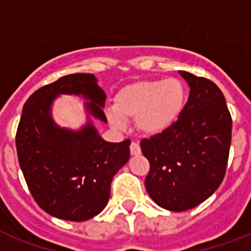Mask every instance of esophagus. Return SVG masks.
<instances>
[{"mask_svg":"<svg viewBox=\"0 0 251 251\" xmlns=\"http://www.w3.org/2000/svg\"><path fill=\"white\" fill-rule=\"evenodd\" d=\"M130 153L133 156L141 155V146L138 145L137 142H131V145H130Z\"/></svg>","mask_w":251,"mask_h":251,"instance_id":"34e87169","label":"esophagus"}]
</instances>
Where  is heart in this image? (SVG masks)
I'll return each mask as SVG.
<instances>
[{"instance_id":"heart-1","label":"heart","mask_w":251,"mask_h":251,"mask_svg":"<svg viewBox=\"0 0 251 251\" xmlns=\"http://www.w3.org/2000/svg\"><path fill=\"white\" fill-rule=\"evenodd\" d=\"M186 99L185 86L177 78L138 80L122 87L113 99L106 118L114 129L125 127V120L135 118V126L146 135H159L178 120Z\"/></svg>"}]
</instances>
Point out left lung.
Segmentation results:
<instances>
[{
  "label": "left lung",
  "mask_w": 251,
  "mask_h": 251,
  "mask_svg": "<svg viewBox=\"0 0 251 251\" xmlns=\"http://www.w3.org/2000/svg\"><path fill=\"white\" fill-rule=\"evenodd\" d=\"M190 87L178 120L167 131L141 142L150 161L146 190L165 210L194 208L220 186L232 139V117L214 82L178 72Z\"/></svg>",
  "instance_id": "8db88e82"
}]
</instances>
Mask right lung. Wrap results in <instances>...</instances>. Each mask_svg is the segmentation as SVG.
<instances>
[{"label":"right lung","mask_w":251,"mask_h":251,"mask_svg":"<svg viewBox=\"0 0 251 251\" xmlns=\"http://www.w3.org/2000/svg\"><path fill=\"white\" fill-rule=\"evenodd\" d=\"M60 94L83 96L89 121L60 128L51 104ZM105 92L94 74H70L35 91L25 101L15 137L18 160L33 199L54 218L84 222L109 201L114 175L127 163L130 141H104L90 118L106 122Z\"/></svg>","instance_id":"add662e5"}]
</instances>
